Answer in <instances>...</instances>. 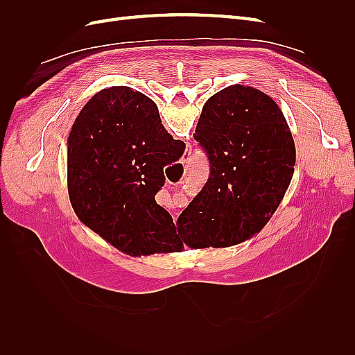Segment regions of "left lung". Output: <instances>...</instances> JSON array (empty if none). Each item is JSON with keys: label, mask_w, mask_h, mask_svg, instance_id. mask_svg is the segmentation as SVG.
Segmentation results:
<instances>
[{"label": "left lung", "mask_w": 355, "mask_h": 355, "mask_svg": "<svg viewBox=\"0 0 355 355\" xmlns=\"http://www.w3.org/2000/svg\"><path fill=\"white\" fill-rule=\"evenodd\" d=\"M194 139L211 171L179 214L180 237L194 249L252 239L280 206L295 173V141L280 106L250 85H230L204 103Z\"/></svg>", "instance_id": "1"}]
</instances>
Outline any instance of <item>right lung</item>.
Segmentation results:
<instances>
[{"label": "right lung", "mask_w": 355, "mask_h": 355, "mask_svg": "<svg viewBox=\"0 0 355 355\" xmlns=\"http://www.w3.org/2000/svg\"><path fill=\"white\" fill-rule=\"evenodd\" d=\"M67 146L69 200L85 227L135 257L167 252L175 223L155 194L185 144L167 133L157 105L127 85L103 89L75 118Z\"/></svg>", "instance_id": "right-lung-1"}]
</instances>
